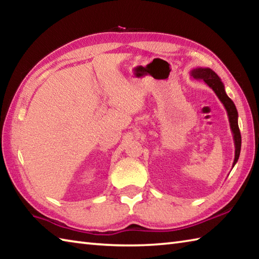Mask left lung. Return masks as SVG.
Here are the masks:
<instances>
[{"instance_id":"8db88e82","label":"left lung","mask_w":259,"mask_h":259,"mask_svg":"<svg viewBox=\"0 0 259 259\" xmlns=\"http://www.w3.org/2000/svg\"><path fill=\"white\" fill-rule=\"evenodd\" d=\"M191 78L196 80H203L205 83L212 89V91L216 93L219 100L224 104L225 109L227 111L229 124H230V130L233 133L234 137V144H235V159L233 162V167L238 161V158L240 155V148H241V136L238 126V112L237 109H236L235 103L233 102L232 99H230L226 91H225V85L222 82L221 78L217 75V73L209 68H196L190 71Z\"/></svg>"}]
</instances>
